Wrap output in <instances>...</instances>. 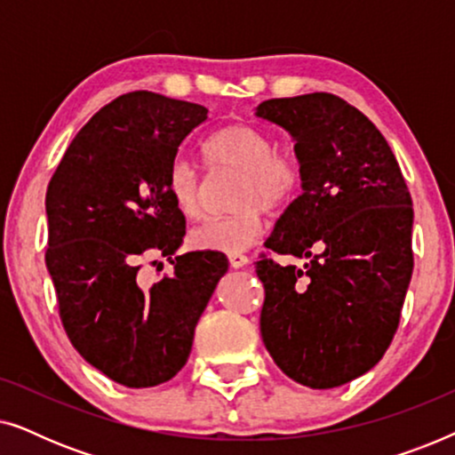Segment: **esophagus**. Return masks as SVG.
<instances>
[{
	"instance_id": "34e87169",
	"label": "esophagus",
	"mask_w": 455,
	"mask_h": 455,
	"mask_svg": "<svg viewBox=\"0 0 455 455\" xmlns=\"http://www.w3.org/2000/svg\"><path fill=\"white\" fill-rule=\"evenodd\" d=\"M248 263H251V259H248L246 254H240V252L229 254V265H232L234 269H242V267H246Z\"/></svg>"
}]
</instances>
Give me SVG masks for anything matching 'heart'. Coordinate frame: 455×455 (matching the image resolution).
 Listing matches in <instances>:
<instances>
[{
    "label": "heart",
    "instance_id": "obj_1",
    "mask_svg": "<svg viewBox=\"0 0 455 455\" xmlns=\"http://www.w3.org/2000/svg\"><path fill=\"white\" fill-rule=\"evenodd\" d=\"M201 151L209 170L240 173L234 201L238 211L211 217L192 229V246L226 254L246 251L265 232L263 209L279 211L296 196L302 182L300 159L294 153L275 151V140L251 124L217 130L203 142ZM165 192L186 220L201 213V178L188 161H172L165 173Z\"/></svg>",
    "mask_w": 455,
    "mask_h": 455
}]
</instances>
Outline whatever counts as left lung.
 Here are the masks:
<instances>
[{"mask_svg":"<svg viewBox=\"0 0 455 455\" xmlns=\"http://www.w3.org/2000/svg\"><path fill=\"white\" fill-rule=\"evenodd\" d=\"M257 116L288 130L302 195L265 246L302 269L257 260L260 335L275 364L313 389L339 387L383 358L412 277V198L387 140L331 92L269 99Z\"/></svg>","mask_w":455,"mask_h":455,"instance_id":"left-lung-1","label":"left lung"}]
</instances>
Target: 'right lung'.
I'll return each instance as SVG.
<instances>
[{"label":"right lung","mask_w":455,"mask_h":455,"mask_svg":"<svg viewBox=\"0 0 455 455\" xmlns=\"http://www.w3.org/2000/svg\"><path fill=\"white\" fill-rule=\"evenodd\" d=\"M207 111L157 92H126L74 136L47 186L45 263L60 319L80 356L126 387L178 375L228 271V259L215 252L172 260L186 220L167 196L165 173ZM151 253L170 258L174 275L145 286L138 271Z\"/></svg>","instance_id":"obj_1"}]
</instances>
